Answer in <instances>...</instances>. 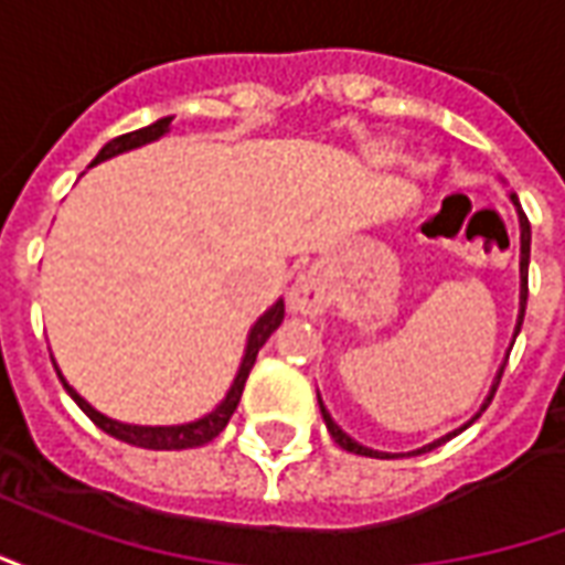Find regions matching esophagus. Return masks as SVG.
<instances>
[{"label": "esophagus", "mask_w": 565, "mask_h": 565, "mask_svg": "<svg viewBox=\"0 0 565 565\" xmlns=\"http://www.w3.org/2000/svg\"><path fill=\"white\" fill-rule=\"evenodd\" d=\"M330 306V287L318 269L302 271L290 287V311L296 315H320Z\"/></svg>", "instance_id": "esophagus-1"}]
</instances>
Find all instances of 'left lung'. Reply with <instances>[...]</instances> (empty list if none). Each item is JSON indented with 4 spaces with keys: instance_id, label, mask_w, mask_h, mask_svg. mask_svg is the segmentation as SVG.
Here are the masks:
<instances>
[{
    "instance_id": "left-lung-1",
    "label": "left lung",
    "mask_w": 565,
    "mask_h": 565,
    "mask_svg": "<svg viewBox=\"0 0 565 565\" xmlns=\"http://www.w3.org/2000/svg\"><path fill=\"white\" fill-rule=\"evenodd\" d=\"M511 202L518 205V196H514V193H511ZM518 217H521V311H518V327H514V335L521 332L523 315H526V294H530V287H526V271H530V221H526V214H523V211H518ZM505 363H509V356H505ZM505 363L499 366L497 381H493V387H490V393H487V399H484V405H481V412H484L487 405H490V399H493V393H497L499 379H502V369H505ZM318 405H320V415H323V424H327V429H330V436L335 438V445H339V448L351 450V454H363V457H379V460H393L391 454H384V450L366 448V445H360V441H354V438L348 436L342 426L332 420L330 412H327V405L320 403V393H318ZM481 412H478V415H475V417H481ZM475 417H472V420H469V424H475ZM469 424H462L460 429H454V433H448V436H441V438H436V441H429V445H424V448L408 450V457H417V454H426V450H433V448H438V445H445L448 438H454V436H457V433H462V429H466V426H469ZM399 457H405V454H399Z\"/></svg>"
}]
</instances>
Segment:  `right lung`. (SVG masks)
<instances>
[{
  "label": "right lung",
  "mask_w": 565,
  "mask_h": 565,
  "mask_svg": "<svg viewBox=\"0 0 565 565\" xmlns=\"http://www.w3.org/2000/svg\"><path fill=\"white\" fill-rule=\"evenodd\" d=\"M169 124H172V117H160V120H157V124H150V127L127 132V136H117V139L108 141V145L96 153V160H93L90 166H96V162H103V160H111V157L124 153V150L141 148V145H148V141H157L160 136L169 132ZM281 320H284V299H278V302H275V306H271L269 311H266V315L250 327V332H247V348H245V356H242V366H238V372H235L233 387L226 391L221 405H214L209 415L199 417V420H190V424H174V426L120 424V420H115V417H105L103 412H96L87 399H81L78 391H72V387H68L66 379H63L60 372H56V375H60V381H63V387L68 391V396L78 403L81 412L90 417L93 424L99 426L103 433H108V436H115L120 438V441H127V445H136V448H148V450L199 448V445H209L211 438H217L223 429H226L230 417H233V412L238 408V399H242V391H245L247 375H250V369H254V363H257L259 348L266 344V339H269L271 332L281 327Z\"/></svg>",
  "instance_id": "1"
}]
</instances>
